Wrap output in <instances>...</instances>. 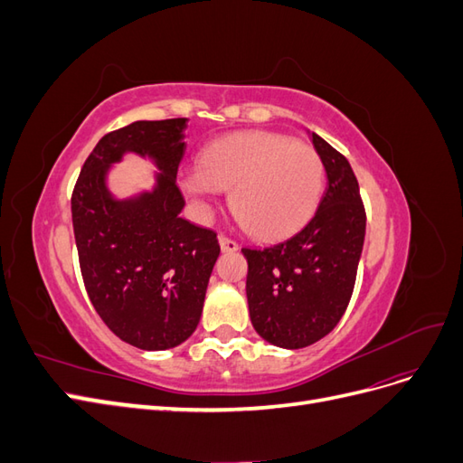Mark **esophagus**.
<instances>
[{
	"instance_id": "1",
	"label": "esophagus",
	"mask_w": 463,
	"mask_h": 463,
	"mask_svg": "<svg viewBox=\"0 0 463 463\" xmlns=\"http://www.w3.org/2000/svg\"><path fill=\"white\" fill-rule=\"evenodd\" d=\"M218 243H220V249L223 250V253H233V250L240 249V245H237L233 240H230V237H226V235H220Z\"/></svg>"
}]
</instances>
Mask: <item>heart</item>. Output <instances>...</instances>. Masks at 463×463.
<instances>
[{
  "label": "heart",
  "instance_id": "obj_1",
  "mask_svg": "<svg viewBox=\"0 0 463 463\" xmlns=\"http://www.w3.org/2000/svg\"><path fill=\"white\" fill-rule=\"evenodd\" d=\"M184 184L201 208H210L218 191H230L241 226L257 240L272 241L313 216L325 165L309 145L279 133L245 131L208 145Z\"/></svg>",
  "mask_w": 463,
  "mask_h": 463
}]
</instances>
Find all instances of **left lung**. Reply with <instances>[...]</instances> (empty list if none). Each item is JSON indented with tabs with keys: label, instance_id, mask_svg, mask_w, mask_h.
<instances>
[{
	"label": "left lung",
	"instance_id": "8db88e82",
	"mask_svg": "<svg viewBox=\"0 0 463 463\" xmlns=\"http://www.w3.org/2000/svg\"><path fill=\"white\" fill-rule=\"evenodd\" d=\"M311 138L328 179L315 216L282 243L241 249L250 322L262 340L284 349L311 345L338 325L365 241L367 216L352 165L325 138Z\"/></svg>",
	"mask_w": 463,
	"mask_h": 463
}]
</instances>
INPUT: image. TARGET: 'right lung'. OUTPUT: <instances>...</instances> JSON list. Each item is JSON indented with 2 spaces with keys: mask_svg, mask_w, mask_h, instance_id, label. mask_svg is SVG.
<instances>
[{
  "mask_svg": "<svg viewBox=\"0 0 463 463\" xmlns=\"http://www.w3.org/2000/svg\"><path fill=\"white\" fill-rule=\"evenodd\" d=\"M187 118L135 121L104 135L82 165L71 197L80 274L96 313L118 338L146 352L184 344L197 328L220 255L213 230L181 218L175 177ZM128 151L159 167L152 192L116 200L110 165Z\"/></svg>",
  "mask_w": 463,
  "mask_h": 463,
  "instance_id": "add662e5",
  "label": "right lung"
}]
</instances>
